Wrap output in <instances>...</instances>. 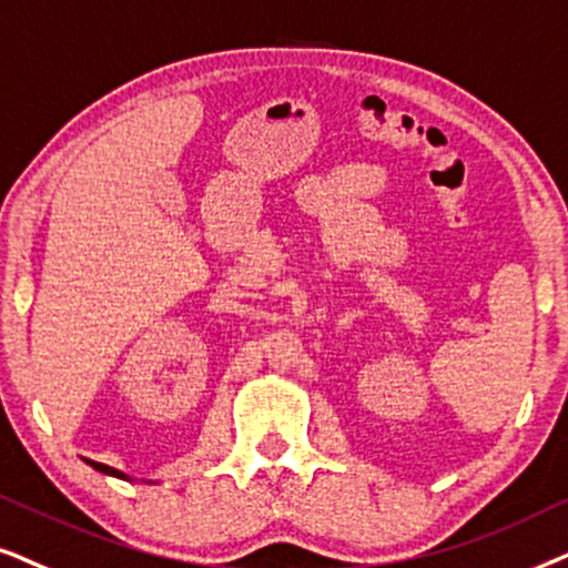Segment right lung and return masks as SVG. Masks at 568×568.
Masks as SVG:
<instances>
[{"mask_svg":"<svg viewBox=\"0 0 568 568\" xmlns=\"http://www.w3.org/2000/svg\"><path fill=\"white\" fill-rule=\"evenodd\" d=\"M85 463L93 467L95 473H101V475H109V478H119V480H134V478H130V475L126 473H121V470H116V467H109V465H101V463H93V459H85Z\"/></svg>","mask_w":568,"mask_h":568,"instance_id":"add662e5","label":"right lung"}]
</instances>
